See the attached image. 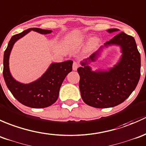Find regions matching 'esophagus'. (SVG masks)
<instances>
[{"mask_svg": "<svg viewBox=\"0 0 146 146\" xmlns=\"http://www.w3.org/2000/svg\"><path fill=\"white\" fill-rule=\"evenodd\" d=\"M79 63H78L77 62H74L73 63V65H72V69L73 70H74V71H76V70H77V68L79 67Z\"/></svg>", "mask_w": 146, "mask_h": 146, "instance_id": "1", "label": "esophagus"}]
</instances>
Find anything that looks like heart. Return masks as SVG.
Segmentation results:
<instances>
[{"mask_svg":"<svg viewBox=\"0 0 146 146\" xmlns=\"http://www.w3.org/2000/svg\"><path fill=\"white\" fill-rule=\"evenodd\" d=\"M99 41H100V39H99L98 37H94V38H91V40H90L89 42V46H88L89 48L90 49L95 48L96 46H98V44L99 43Z\"/></svg>","mask_w":146,"mask_h":146,"instance_id":"obj_1","label":"heart"}]
</instances>
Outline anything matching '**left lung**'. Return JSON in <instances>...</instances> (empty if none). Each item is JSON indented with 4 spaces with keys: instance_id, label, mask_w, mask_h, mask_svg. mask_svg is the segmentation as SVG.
<instances>
[{
    "instance_id": "8db88e82",
    "label": "left lung",
    "mask_w": 146,
    "mask_h": 146,
    "mask_svg": "<svg viewBox=\"0 0 146 146\" xmlns=\"http://www.w3.org/2000/svg\"><path fill=\"white\" fill-rule=\"evenodd\" d=\"M108 32L118 31L110 29ZM118 45L121 47L122 55L114 67L108 71H91L88 65L95 61L99 55L98 50L82 62V67L77 69L80 76L79 89L84 102L96 108H108L123 103L139 83L141 76V55L134 38L124 32H120L105 46Z\"/></svg>"
}]
</instances>
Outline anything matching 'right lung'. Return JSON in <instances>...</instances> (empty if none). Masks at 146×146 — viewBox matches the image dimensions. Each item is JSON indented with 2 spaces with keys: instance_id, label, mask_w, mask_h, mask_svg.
Here are the masks:
<instances>
[{
  "instance_id": "right-lung-1",
  "label": "right lung",
  "mask_w": 146,
  "mask_h": 146,
  "mask_svg": "<svg viewBox=\"0 0 146 146\" xmlns=\"http://www.w3.org/2000/svg\"><path fill=\"white\" fill-rule=\"evenodd\" d=\"M31 30L42 34H50L51 30L30 28L12 36L3 57V77L7 88L16 99L25 106L33 108H43L50 106L58 98L59 91L64 78L72 70V60L52 63L38 80L24 84L15 80L9 70V56L14 43L26 35Z\"/></svg>"
}]
</instances>
